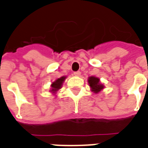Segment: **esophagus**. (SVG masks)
<instances>
[{
  "label": "esophagus",
  "mask_w": 148,
  "mask_h": 148,
  "mask_svg": "<svg viewBox=\"0 0 148 148\" xmlns=\"http://www.w3.org/2000/svg\"><path fill=\"white\" fill-rule=\"evenodd\" d=\"M81 75V73H80L79 71H77V72H74V75L75 76H79Z\"/></svg>",
  "instance_id": "1"
}]
</instances>
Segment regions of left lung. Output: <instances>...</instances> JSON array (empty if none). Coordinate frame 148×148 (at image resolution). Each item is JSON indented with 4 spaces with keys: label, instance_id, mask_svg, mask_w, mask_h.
Listing matches in <instances>:
<instances>
[{
    "label": "left lung",
    "instance_id": "obj_1",
    "mask_svg": "<svg viewBox=\"0 0 148 148\" xmlns=\"http://www.w3.org/2000/svg\"><path fill=\"white\" fill-rule=\"evenodd\" d=\"M88 83L90 85L92 92H95V93H98L104 88L103 85L99 82V78L96 77V76H90V77H89V79H88Z\"/></svg>",
    "mask_w": 148,
    "mask_h": 148
}]
</instances>
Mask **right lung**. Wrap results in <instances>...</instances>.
<instances>
[{
    "mask_svg": "<svg viewBox=\"0 0 148 148\" xmlns=\"http://www.w3.org/2000/svg\"><path fill=\"white\" fill-rule=\"evenodd\" d=\"M66 76H62V77L59 78V79H57L55 82H52V84L51 85V90L50 92H52L53 93H55V92H57L58 90H60L62 86V83H63L64 80L66 79Z\"/></svg>",
    "mask_w": 148,
    "mask_h": 148,
    "instance_id": "1",
    "label": "right lung"
}]
</instances>
